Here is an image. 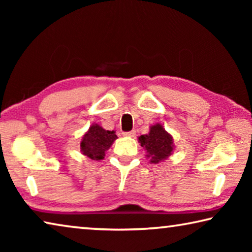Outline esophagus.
Segmentation results:
<instances>
[{"label": "esophagus", "mask_w": 252, "mask_h": 252, "mask_svg": "<svg viewBox=\"0 0 252 252\" xmlns=\"http://www.w3.org/2000/svg\"><path fill=\"white\" fill-rule=\"evenodd\" d=\"M123 135L125 136H134L135 135V130H132V131H129V132H123Z\"/></svg>", "instance_id": "34e87169"}]
</instances>
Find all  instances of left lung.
<instances>
[{"label":"left lung","instance_id":"1","mask_svg":"<svg viewBox=\"0 0 252 252\" xmlns=\"http://www.w3.org/2000/svg\"><path fill=\"white\" fill-rule=\"evenodd\" d=\"M138 139L141 147L147 151L146 157L151 163L163 162L174 151L172 135L165 131L161 123L151 126L149 133L140 135Z\"/></svg>","mask_w":252,"mask_h":252}]
</instances>
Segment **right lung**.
Here are the masks:
<instances>
[{
  "instance_id": "add662e5",
  "label": "right lung",
  "mask_w": 252,
  "mask_h": 252,
  "mask_svg": "<svg viewBox=\"0 0 252 252\" xmlns=\"http://www.w3.org/2000/svg\"><path fill=\"white\" fill-rule=\"evenodd\" d=\"M116 139H118L116 131L104 130L97 123H93L81 140V153L91 160L104 159L106 150H109Z\"/></svg>"
}]
</instances>
